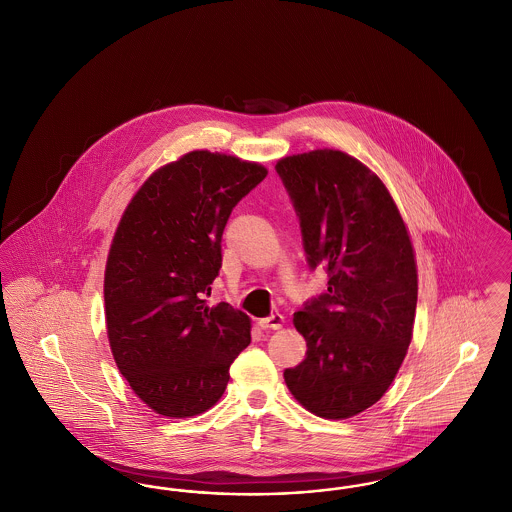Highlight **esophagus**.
<instances>
[{
	"instance_id": "esophagus-1",
	"label": "esophagus",
	"mask_w": 512,
	"mask_h": 512,
	"mask_svg": "<svg viewBox=\"0 0 512 512\" xmlns=\"http://www.w3.org/2000/svg\"><path fill=\"white\" fill-rule=\"evenodd\" d=\"M259 326L263 329H280L284 326V316L282 314H272L268 318L259 320Z\"/></svg>"
}]
</instances>
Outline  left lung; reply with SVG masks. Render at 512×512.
Wrapping results in <instances>:
<instances>
[{
	"mask_svg": "<svg viewBox=\"0 0 512 512\" xmlns=\"http://www.w3.org/2000/svg\"><path fill=\"white\" fill-rule=\"evenodd\" d=\"M276 171L301 221L308 263L328 266V293L293 316L307 358L287 389L310 413L348 419L389 390L413 337L417 263L385 183L354 156L318 148Z\"/></svg>",
	"mask_w": 512,
	"mask_h": 512,
	"instance_id": "8db88e82",
	"label": "left lung"
}]
</instances>
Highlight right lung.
<instances>
[{
    "label": "right lung",
    "mask_w": 512,
    "mask_h": 512,
    "mask_svg": "<svg viewBox=\"0 0 512 512\" xmlns=\"http://www.w3.org/2000/svg\"><path fill=\"white\" fill-rule=\"evenodd\" d=\"M257 162L209 150L156 169L125 207L104 268V318L114 362L158 415L183 419L225 394L251 320L207 305L223 265L232 207L266 177Z\"/></svg>",
    "instance_id": "obj_1"
}]
</instances>
